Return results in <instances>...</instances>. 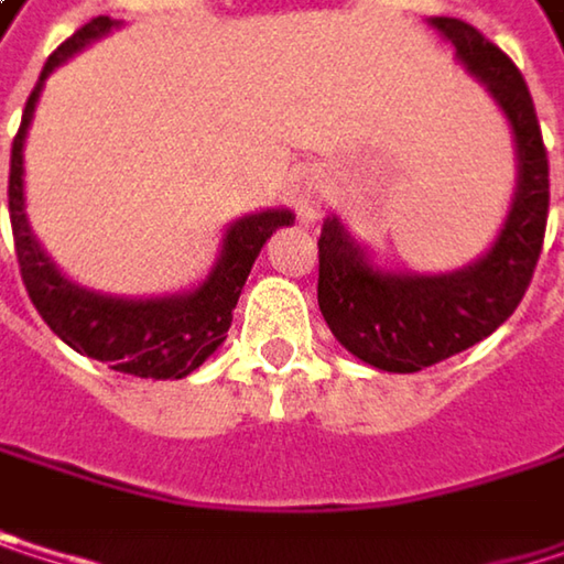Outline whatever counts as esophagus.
<instances>
[{"label":"esophagus","mask_w":564,"mask_h":564,"mask_svg":"<svg viewBox=\"0 0 564 564\" xmlns=\"http://www.w3.org/2000/svg\"><path fill=\"white\" fill-rule=\"evenodd\" d=\"M323 195H326V188H323V175L319 172L303 170L290 178V202H293V208H296L303 225H313L319 218Z\"/></svg>","instance_id":"34e87169"}]
</instances>
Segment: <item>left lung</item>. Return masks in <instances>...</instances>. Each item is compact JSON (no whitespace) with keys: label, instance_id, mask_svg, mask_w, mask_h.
Here are the masks:
<instances>
[{"label":"left lung","instance_id":"8db88e82","mask_svg":"<svg viewBox=\"0 0 564 564\" xmlns=\"http://www.w3.org/2000/svg\"><path fill=\"white\" fill-rule=\"evenodd\" d=\"M427 25L503 110L516 143V188L497 241L447 274L386 268L339 215L323 221L316 300L326 326L366 366L401 376L451 359L507 323L532 281L549 218V156L519 67L460 19L434 15Z\"/></svg>","mask_w":564,"mask_h":564}]
</instances>
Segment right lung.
Masks as SVG:
<instances>
[{
    "label": "right lung",
    "instance_id": "obj_1",
    "mask_svg": "<svg viewBox=\"0 0 564 564\" xmlns=\"http://www.w3.org/2000/svg\"><path fill=\"white\" fill-rule=\"evenodd\" d=\"M120 19L97 15L84 29H77L64 45H57L48 57L29 104L22 113V127L12 140V170H9V215H12V238L22 268L25 290L52 326L57 339H64L74 352L107 362L117 372L137 379H185L195 372L228 336L231 310L238 306L241 286L248 281L254 258L261 254L264 241L281 228L293 225L290 208H264L235 218L225 228L221 251L205 281L192 290L170 296H117L80 286L57 264L35 238L29 215H25V137L57 64L84 52L90 42L120 29Z\"/></svg>",
    "mask_w": 564,
    "mask_h": 564
}]
</instances>
